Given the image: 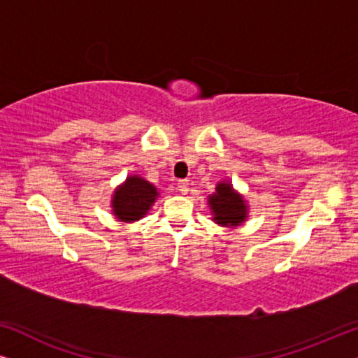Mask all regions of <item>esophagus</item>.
I'll list each match as a JSON object with an SVG mask.
<instances>
[{
    "instance_id": "esophagus-1",
    "label": "esophagus",
    "mask_w": 358,
    "mask_h": 358,
    "mask_svg": "<svg viewBox=\"0 0 358 358\" xmlns=\"http://www.w3.org/2000/svg\"><path fill=\"white\" fill-rule=\"evenodd\" d=\"M178 190L180 194H187L189 192V182H187V180H179Z\"/></svg>"
}]
</instances>
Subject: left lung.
Listing matches in <instances>:
<instances>
[{
    "mask_svg": "<svg viewBox=\"0 0 358 358\" xmlns=\"http://www.w3.org/2000/svg\"><path fill=\"white\" fill-rule=\"evenodd\" d=\"M213 220L223 227H238L246 218V205L229 184H218L217 192L208 197Z\"/></svg>",
    "mask_w": 358,
    "mask_h": 358,
    "instance_id": "left-lung-1",
    "label": "left lung"
}]
</instances>
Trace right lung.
Wrapping results in <instances>:
<instances>
[{"instance_id":"add662e5","label":"right lung","mask_w":358,"mask_h":358,"mask_svg":"<svg viewBox=\"0 0 358 358\" xmlns=\"http://www.w3.org/2000/svg\"><path fill=\"white\" fill-rule=\"evenodd\" d=\"M158 197L156 187L148 180L131 176L115 190L114 200H112V208L114 215L122 222H135L148 212L151 205Z\"/></svg>"}]
</instances>
